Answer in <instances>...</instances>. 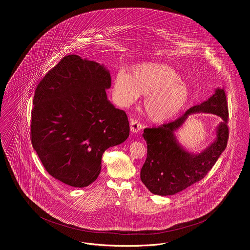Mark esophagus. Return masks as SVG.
Here are the masks:
<instances>
[{
    "label": "esophagus",
    "mask_w": 250,
    "mask_h": 250,
    "mask_svg": "<svg viewBox=\"0 0 250 250\" xmlns=\"http://www.w3.org/2000/svg\"><path fill=\"white\" fill-rule=\"evenodd\" d=\"M142 128H143V125L138 120H135V119L130 120V129L132 133H138L139 131L142 130Z\"/></svg>",
    "instance_id": "obj_1"
}]
</instances>
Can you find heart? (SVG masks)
<instances>
[{"instance_id":"1","label":"heart","mask_w":250,"mask_h":250,"mask_svg":"<svg viewBox=\"0 0 250 250\" xmlns=\"http://www.w3.org/2000/svg\"><path fill=\"white\" fill-rule=\"evenodd\" d=\"M113 94L122 106L145 96L143 107L147 116L162 123L172 119L189 98L187 84L173 68L155 62L135 65L130 74L119 72L113 81Z\"/></svg>"}]
</instances>
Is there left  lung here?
Listing matches in <instances>:
<instances>
[{
    "label": "left lung",
    "instance_id": "1",
    "mask_svg": "<svg viewBox=\"0 0 250 250\" xmlns=\"http://www.w3.org/2000/svg\"><path fill=\"white\" fill-rule=\"evenodd\" d=\"M195 112L214 113L223 119L218 127L216 142L197 155L185 151L174 136L187 115ZM228 119L224 88H217L207 101L189 107L174 121L145 128L143 136L147 143V157L141 170V179L146 188L154 194L171 195L204 178L226 148L229 138Z\"/></svg>",
    "mask_w": 250,
    "mask_h": 250
}]
</instances>
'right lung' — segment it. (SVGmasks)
<instances>
[{
	"mask_svg": "<svg viewBox=\"0 0 250 250\" xmlns=\"http://www.w3.org/2000/svg\"><path fill=\"white\" fill-rule=\"evenodd\" d=\"M110 83L103 65L69 55L37 84L31 141L54 178L87 187L101 171L103 153L129 137L126 112L107 101Z\"/></svg>",
	"mask_w": 250,
	"mask_h": 250,
	"instance_id": "right-lung-1",
	"label": "right lung"
}]
</instances>
